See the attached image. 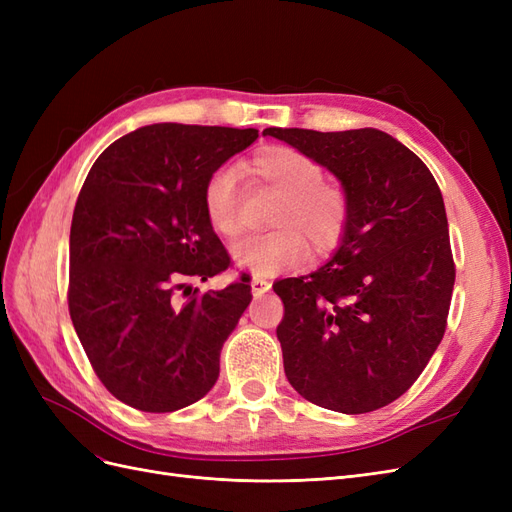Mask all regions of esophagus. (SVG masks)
Instances as JSON below:
<instances>
[{"label": "esophagus", "instance_id": "esophagus-1", "mask_svg": "<svg viewBox=\"0 0 512 512\" xmlns=\"http://www.w3.org/2000/svg\"><path fill=\"white\" fill-rule=\"evenodd\" d=\"M250 286H252V292L256 294V297H260V294L269 292L271 282H269V280H262V277H254V280L250 282Z\"/></svg>", "mask_w": 512, "mask_h": 512}]
</instances>
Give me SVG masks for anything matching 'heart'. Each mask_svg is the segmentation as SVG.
I'll use <instances>...</instances> for the list:
<instances>
[{
    "instance_id": "1",
    "label": "heart",
    "mask_w": 512,
    "mask_h": 512,
    "mask_svg": "<svg viewBox=\"0 0 512 512\" xmlns=\"http://www.w3.org/2000/svg\"><path fill=\"white\" fill-rule=\"evenodd\" d=\"M245 170L269 190L280 194L271 215L275 230L243 239L232 250L235 265L256 277H271L301 265L307 244L329 252L342 241L350 220V200L337 185L322 181V168L292 147H265L245 162ZM205 215L224 239L237 237V173L222 166L203 190Z\"/></svg>"
}]
</instances>
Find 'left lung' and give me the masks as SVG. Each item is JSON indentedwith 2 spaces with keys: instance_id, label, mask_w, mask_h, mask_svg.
<instances>
[{
  "instance_id": "left-lung-1",
  "label": "left lung",
  "mask_w": 512,
  "mask_h": 512,
  "mask_svg": "<svg viewBox=\"0 0 512 512\" xmlns=\"http://www.w3.org/2000/svg\"><path fill=\"white\" fill-rule=\"evenodd\" d=\"M327 168L350 220L327 265L275 282L286 378L307 401L365 414L404 395L442 342L455 286L442 192L423 160L376 128H267Z\"/></svg>"
}]
</instances>
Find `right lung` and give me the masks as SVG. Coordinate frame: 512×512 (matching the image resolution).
I'll return each mask as SVG.
<instances>
[{"instance_id":"obj_1","label":"right lung","mask_w":512,"mask_h":512,"mask_svg":"<svg viewBox=\"0 0 512 512\" xmlns=\"http://www.w3.org/2000/svg\"><path fill=\"white\" fill-rule=\"evenodd\" d=\"M256 138L254 128L153 123L91 166L72 215L68 305L91 367L123 404L175 412L218 380L252 288L200 292L188 280L207 282L230 265L203 190Z\"/></svg>"}]
</instances>
